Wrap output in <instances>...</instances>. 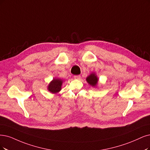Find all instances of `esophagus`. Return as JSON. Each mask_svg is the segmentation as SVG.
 Wrapping results in <instances>:
<instances>
[{
	"mask_svg": "<svg viewBox=\"0 0 150 150\" xmlns=\"http://www.w3.org/2000/svg\"><path fill=\"white\" fill-rule=\"evenodd\" d=\"M74 79L75 80H80L81 79V76L80 75H75Z\"/></svg>",
	"mask_w": 150,
	"mask_h": 150,
	"instance_id": "obj_1",
	"label": "esophagus"
}]
</instances>
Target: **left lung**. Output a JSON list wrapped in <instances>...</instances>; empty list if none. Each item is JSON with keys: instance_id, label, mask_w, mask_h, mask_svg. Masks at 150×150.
<instances>
[{"instance_id": "1", "label": "left lung", "mask_w": 150, "mask_h": 150, "mask_svg": "<svg viewBox=\"0 0 150 150\" xmlns=\"http://www.w3.org/2000/svg\"><path fill=\"white\" fill-rule=\"evenodd\" d=\"M86 81L91 86L96 87L98 83V77L95 73L93 72V73L86 77Z\"/></svg>"}]
</instances>
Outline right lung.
Wrapping results in <instances>:
<instances>
[{"mask_svg":"<svg viewBox=\"0 0 150 150\" xmlns=\"http://www.w3.org/2000/svg\"><path fill=\"white\" fill-rule=\"evenodd\" d=\"M64 80L59 78H54L47 86V90L52 94H56L62 90Z\"/></svg>","mask_w":150,"mask_h":150,"instance_id":"right-lung-1","label":"right lung"}]
</instances>
